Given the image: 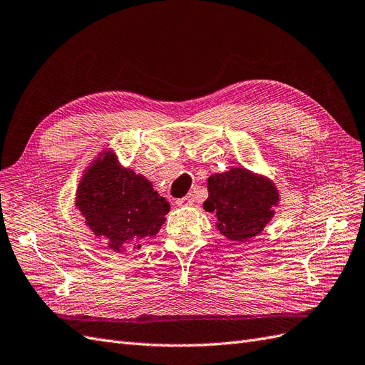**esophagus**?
Listing matches in <instances>:
<instances>
[{
	"mask_svg": "<svg viewBox=\"0 0 365 365\" xmlns=\"http://www.w3.org/2000/svg\"><path fill=\"white\" fill-rule=\"evenodd\" d=\"M192 204H193L192 195H189V196H184V198H180V200H176V205L187 207V205H192Z\"/></svg>",
	"mask_w": 365,
	"mask_h": 365,
	"instance_id": "34e87169",
	"label": "esophagus"
}]
</instances>
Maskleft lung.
Returning a JSON list of instances; mask_svg holds the SVG:
<instances>
[{"label":"left lung","instance_id":"obj_1","mask_svg":"<svg viewBox=\"0 0 365 365\" xmlns=\"http://www.w3.org/2000/svg\"><path fill=\"white\" fill-rule=\"evenodd\" d=\"M207 190L204 209L215 215L220 233L236 242L259 235L279 202V192L272 180L241 167L212 175Z\"/></svg>","mask_w":365,"mask_h":365}]
</instances>
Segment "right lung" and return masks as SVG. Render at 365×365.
Listing matches in <instances>:
<instances>
[{
  "mask_svg": "<svg viewBox=\"0 0 365 365\" xmlns=\"http://www.w3.org/2000/svg\"><path fill=\"white\" fill-rule=\"evenodd\" d=\"M76 209L96 238L116 253L140 249L160 232L170 205L141 173L123 167L106 149L87 167L76 189Z\"/></svg>",
  "mask_w": 365,
  "mask_h": 365,
  "instance_id": "right-lung-1",
  "label": "right lung"
}]
</instances>
